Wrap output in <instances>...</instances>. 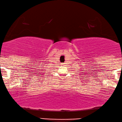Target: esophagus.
<instances>
[{"label":"esophagus","instance_id":"34e87169","mask_svg":"<svg viewBox=\"0 0 122 122\" xmlns=\"http://www.w3.org/2000/svg\"><path fill=\"white\" fill-rule=\"evenodd\" d=\"M65 63H61V66H64Z\"/></svg>","mask_w":122,"mask_h":122}]
</instances>
